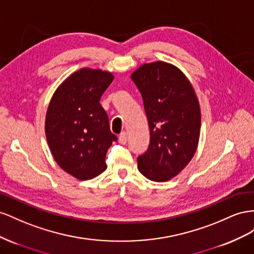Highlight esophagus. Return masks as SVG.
Wrapping results in <instances>:
<instances>
[{
  "label": "esophagus",
  "instance_id": "esophagus-1",
  "mask_svg": "<svg viewBox=\"0 0 254 254\" xmlns=\"http://www.w3.org/2000/svg\"><path fill=\"white\" fill-rule=\"evenodd\" d=\"M127 141V133L126 132H122L120 135H119V142L121 144H126Z\"/></svg>",
  "mask_w": 254,
  "mask_h": 254
}]
</instances>
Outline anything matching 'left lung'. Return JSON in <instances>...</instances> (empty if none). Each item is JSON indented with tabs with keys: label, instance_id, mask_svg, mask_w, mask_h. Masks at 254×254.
I'll return each mask as SVG.
<instances>
[{
	"label": "left lung",
	"instance_id": "1",
	"mask_svg": "<svg viewBox=\"0 0 254 254\" xmlns=\"http://www.w3.org/2000/svg\"><path fill=\"white\" fill-rule=\"evenodd\" d=\"M132 81L141 93L150 127V144L137 158L142 176L166 182L178 176L197 150L201 111L190 79L165 62L143 64Z\"/></svg>",
	"mask_w": 254,
	"mask_h": 254
}]
</instances>
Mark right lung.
<instances>
[{
  "label": "right lung",
  "mask_w": 254,
  "mask_h": 254,
  "mask_svg": "<svg viewBox=\"0 0 254 254\" xmlns=\"http://www.w3.org/2000/svg\"><path fill=\"white\" fill-rule=\"evenodd\" d=\"M114 75L82 68L57 87L46 115L49 148L60 167L78 180H90L106 169V152L117 136L100 104Z\"/></svg>",
  "instance_id": "obj_1"
}]
</instances>
